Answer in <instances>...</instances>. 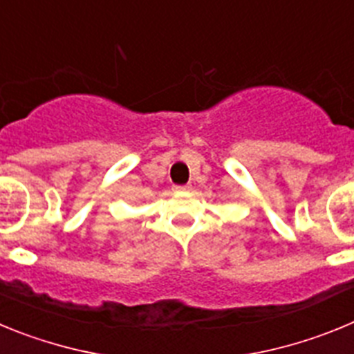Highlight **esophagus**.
<instances>
[{
	"label": "esophagus",
	"mask_w": 354,
	"mask_h": 354,
	"mask_svg": "<svg viewBox=\"0 0 354 354\" xmlns=\"http://www.w3.org/2000/svg\"><path fill=\"white\" fill-rule=\"evenodd\" d=\"M175 192H189L192 189V186L189 184H184V186H174Z\"/></svg>",
	"instance_id": "1"
}]
</instances>
